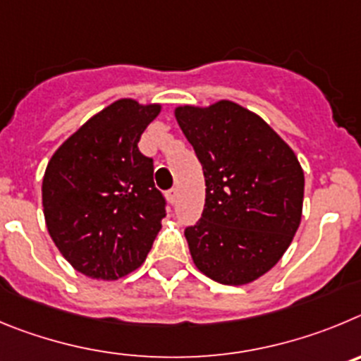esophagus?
<instances>
[{
  "mask_svg": "<svg viewBox=\"0 0 361 361\" xmlns=\"http://www.w3.org/2000/svg\"><path fill=\"white\" fill-rule=\"evenodd\" d=\"M167 200H169V203H171V204L176 203V201H178V190H176V188H171V190H169Z\"/></svg>",
  "mask_w": 361,
  "mask_h": 361,
  "instance_id": "34e87169",
  "label": "esophagus"
}]
</instances>
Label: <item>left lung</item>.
<instances>
[{
  "instance_id": "obj_1",
  "label": "left lung",
  "mask_w": 361,
  "mask_h": 361,
  "mask_svg": "<svg viewBox=\"0 0 361 361\" xmlns=\"http://www.w3.org/2000/svg\"><path fill=\"white\" fill-rule=\"evenodd\" d=\"M178 126L204 176V209L185 230L201 274L226 286L257 281L293 241L304 171L293 149L257 113L232 100L178 106Z\"/></svg>"
}]
</instances>
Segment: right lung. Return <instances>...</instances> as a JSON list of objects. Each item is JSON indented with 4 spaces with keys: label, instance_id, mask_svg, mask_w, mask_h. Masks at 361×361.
<instances>
[{
    "label": "right lung",
    "instance_id": "obj_1",
    "mask_svg": "<svg viewBox=\"0 0 361 361\" xmlns=\"http://www.w3.org/2000/svg\"><path fill=\"white\" fill-rule=\"evenodd\" d=\"M161 104L118 99L51 154L43 176L48 233L79 274L116 281L142 266L165 217L152 160L138 151Z\"/></svg>",
    "mask_w": 361,
    "mask_h": 361
}]
</instances>
